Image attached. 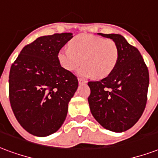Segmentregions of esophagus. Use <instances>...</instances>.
<instances>
[{"instance_id":"obj_1","label":"esophagus","mask_w":158,"mask_h":158,"mask_svg":"<svg viewBox=\"0 0 158 158\" xmlns=\"http://www.w3.org/2000/svg\"><path fill=\"white\" fill-rule=\"evenodd\" d=\"M78 80H79V84H86V83H87V80H85V79H81V78H79Z\"/></svg>"}]
</instances>
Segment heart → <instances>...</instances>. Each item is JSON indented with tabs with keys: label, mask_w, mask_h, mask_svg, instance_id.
Listing matches in <instances>:
<instances>
[{
	"label": "heart",
	"mask_w": 158,
	"mask_h": 158,
	"mask_svg": "<svg viewBox=\"0 0 158 158\" xmlns=\"http://www.w3.org/2000/svg\"><path fill=\"white\" fill-rule=\"evenodd\" d=\"M119 58V49L110 39H104L91 35L75 36L69 42V48L58 53L61 66L69 71L80 69L79 74L102 79L114 70Z\"/></svg>",
	"instance_id": "1"
}]
</instances>
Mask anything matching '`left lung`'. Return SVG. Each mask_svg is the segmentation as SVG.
<instances>
[{
	"mask_svg": "<svg viewBox=\"0 0 158 158\" xmlns=\"http://www.w3.org/2000/svg\"><path fill=\"white\" fill-rule=\"evenodd\" d=\"M98 35L113 40L119 49L114 70L99 81H89L88 98L93 116L104 128L121 132L132 127L143 114L147 100L149 73L136 47L120 35Z\"/></svg>",
	"mask_w": 158,
	"mask_h": 158,
	"instance_id": "8db88e82",
	"label": "left lung"
}]
</instances>
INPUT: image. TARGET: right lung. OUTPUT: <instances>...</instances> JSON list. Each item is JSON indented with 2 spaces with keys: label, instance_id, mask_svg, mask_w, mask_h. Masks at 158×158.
I'll use <instances>...</instances> for the list:
<instances>
[{
  "label": "right lung",
  "instance_id": "right-lung-1",
  "mask_svg": "<svg viewBox=\"0 0 158 158\" xmlns=\"http://www.w3.org/2000/svg\"><path fill=\"white\" fill-rule=\"evenodd\" d=\"M72 37L71 33L39 37L11 64L10 103L19 123L32 135H50L65 120L79 81L60 65L58 53Z\"/></svg>",
  "mask_w": 158,
  "mask_h": 158
}]
</instances>
